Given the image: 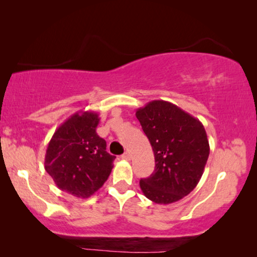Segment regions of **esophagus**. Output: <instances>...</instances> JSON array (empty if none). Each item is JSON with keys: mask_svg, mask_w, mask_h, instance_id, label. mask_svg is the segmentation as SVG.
Instances as JSON below:
<instances>
[{"mask_svg": "<svg viewBox=\"0 0 257 257\" xmlns=\"http://www.w3.org/2000/svg\"><path fill=\"white\" fill-rule=\"evenodd\" d=\"M121 159H124V160H131V154H130L128 152H126V153H124L121 156Z\"/></svg>", "mask_w": 257, "mask_h": 257, "instance_id": "34e87169", "label": "esophagus"}]
</instances>
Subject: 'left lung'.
Segmentation results:
<instances>
[{
    "label": "left lung",
    "instance_id": "1",
    "mask_svg": "<svg viewBox=\"0 0 257 257\" xmlns=\"http://www.w3.org/2000/svg\"><path fill=\"white\" fill-rule=\"evenodd\" d=\"M154 153L156 168L139 182L144 195L168 205L188 195L199 184L209 143L202 122L165 100H152L136 112Z\"/></svg>",
    "mask_w": 257,
    "mask_h": 257
}]
</instances>
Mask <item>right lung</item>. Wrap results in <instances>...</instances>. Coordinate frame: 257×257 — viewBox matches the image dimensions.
I'll list each match as a JSON object with an SVG mask.
<instances>
[{
    "label": "right lung",
    "mask_w": 257,
    "mask_h": 257,
    "mask_svg": "<svg viewBox=\"0 0 257 257\" xmlns=\"http://www.w3.org/2000/svg\"><path fill=\"white\" fill-rule=\"evenodd\" d=\"M99 114L79 111L56 130L48 144L44 167L57 187L76 198H89L107 180L115 157L97 135Z\"/></svg>",
    "instance_id": "right-lung-1"
}]
</instances>
